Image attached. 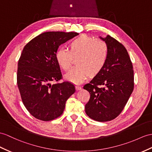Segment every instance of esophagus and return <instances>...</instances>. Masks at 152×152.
Segmentation results:
<instances>
[{"label":"esophagus","mask_w":152,"mask_h":152,"mask_svg":"<svg viewBox=\"0 0 152 152\" xmlns=\"http://www.w3.org/2000/svg\"><path fill=\"white\" fill-rule=\"evenodd\" d=\"M76 89H77V90H80L81 89H82V86H80V85H77Z\"/></svg>","instance_id":"esophagus-1"}]
</instances>
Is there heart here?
<instances>
[{
    "label": "heart",
    "mask_w": 152,
    "mask_h": 152,
    "mask_svg": "<svg viewBox=\"0 0 152 152\" xmlns=\"http://www.w3.org/2000/svg\"><path fill=\"white\" fill-rule=\"evenodd\" d=\"M108 57V47L103 40L81 35L69 44V51L59 48L55 53V59L58 66L66 71L71 66L72 57L75 58V67L64 75L65 79L78 84L89 76L95 77L105 66Z\"/></svg>",
    "instance_id": "1"
}]
</instances>
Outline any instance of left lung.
<instances>
[{
	"mask_svg": "<svg viewBox=\"0 0 152 152\" xmlns=\"http://www.w3.org/2000/svg\"><path fill=\"white\" fill-rule=\"evenodd\" d=\"M100 39L108 47V57L102 71L83 88L90 98L85 105L87 115L99 122L114 119L121 113L134 88L130 57L125 47L110 35Z\"/></svg>",
	"mask_w": 152,
	"mask_h": 152,
	"instance_id": "8db88e82",
	"label": "left lung"
}]
</instances>
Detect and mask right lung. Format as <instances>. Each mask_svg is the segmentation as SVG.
Segmentation results:
<instances>
[{
    "label": "right lung",
    "instance_id": "right-lung-1",
    "mask_svg": "<svg viewBox=\"0 0 152 152\" xmlns=\"http://www.w3.org/2000/svg\"><path fill=\"white\" fill-rule=\"evenodd\" d=\"M75 32L48 31L37 36L24 48L18 62L17 80L26 108L36 119L43 121L61 116L66 102L75 92V86L62 79L60 66L55 59L59 46L78 35Z\"/></svg>",
    "mask_w": 152,
    "mask_h": 152
}]
</instances>
